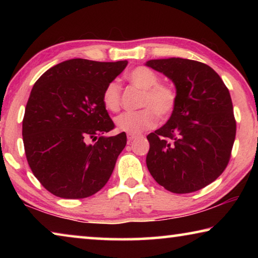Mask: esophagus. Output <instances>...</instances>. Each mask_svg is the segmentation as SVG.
Segmentation results:
<instances>
[{
	"mask_svg": "<svg viewBox=\"0 0 258 258\" xmlns=\"http://www.w3.org/2000/svg\"><path fill=\"white\" fill-rule=\"evenodd\" d=\"M138 138H139V135H137V134H127L128 142H132V141H134L135 139H138Z\"/></svg>",
	"mask_w": 258,
	"mask_h": 258,
	"instance_id": "esophagus-1",
	"label": "esophagus"
}]
</instances>
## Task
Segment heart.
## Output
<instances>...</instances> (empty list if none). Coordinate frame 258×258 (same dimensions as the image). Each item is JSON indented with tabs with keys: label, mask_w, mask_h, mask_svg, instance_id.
<instances>
[{
	"label": "heart",
	"mask_w": 258,
	"mask_h": 258,
	"mask_svg": "<svg viewBox=\"0 0 258 258\" xmlns=\"http://www.w3.org/2000/svg\"><path fill=\"white\" fill-rule=\"evenodd\" d=\"M131 84L142 90L140 107H145L134 112H121L115 118L116 127L121 132L139 134L151 128L157 123V116L164 119L171 116L176 106V92L172 86L159 84L160 77L152 69L140 66L126 75ZM102 102L106 109L117 111L120 104V86L112 81L104 87Z\"/></svg>",
	"instance_id": "obj_1"
}]
</instances>
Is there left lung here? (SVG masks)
Here are the masks:
<instances>
[{
	"label": "left lung",
	"instance_id": "obj_1",
	"mask_svg": "<svg viewBox=\"0 0 258 258\" xmlns=\"http://www.w3.org/2000/svg\"><path fill=\"white\" fill-rule=\"evenodd\" d=\"M146 66L168 77L177 97L167 123L147 137V167L166 190L198 191L215 181L229 163L235 138L229 90L213 68L199 61L155 59Z\"/></svg>",
	"mask_w": 258,
	"mask_h": 258
}]
</instances>
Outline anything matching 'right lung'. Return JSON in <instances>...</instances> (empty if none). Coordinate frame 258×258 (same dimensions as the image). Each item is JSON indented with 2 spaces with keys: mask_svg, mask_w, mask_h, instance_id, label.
<instances>
[{
  "mask_svg": "<svg viewBox=\"0 0 258 258\" xmlns=\"http://www.w3.org/2000/svg\"><path fill=\"white\" fill-rule=\"evenodd\" d=\"M126 66V60L71 59L34 84L23 120L25 154L35 177L56 197H90L111 176L126 134L103 135L115 125L102 94ZM91 138L98 141L91 145Z\"/></svg>",
  "mask_w": 258,
  "mask_h": 258,
  "instance_id": "add662e5",
  "label": "right lung"
}]
</instances>
